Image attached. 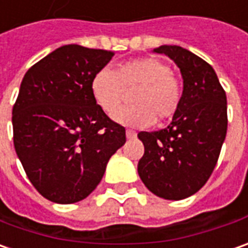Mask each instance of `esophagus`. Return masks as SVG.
Segmentation results:
<instances>
[{
    "label": "esophagus",
    "mask_w": 248,
    "mask_h": 248,
    "mask_svg": "<svg viewBox=\"0 0 248 248\" xmlns=\"http://www.w3.org/2000/svg\"><path fill=\"white\" fill-rule=\"evenodd\" d=\"M125 134H127L128 139H132V138H135L136 136V132L135 131H132V129H127V131H125Z\"/></svg>",
    "instance_id": "esophagus-1"
}]
</instances>
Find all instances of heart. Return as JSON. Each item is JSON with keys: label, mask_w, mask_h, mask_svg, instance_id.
I'll return each mask as SVG.
<instances>
[{"label": "heart", "mask_w": 248, "mask_h": 248, "mask_svg": "<svg viewBox=\"0 0 248 248\" xmlns=\"http://www.w3.org/2000/svg\"><path fill=\"white\" fill-rule=\"evenodd\" d=\"M136 91V104L118 110L128 92ZM91 93L101 109L123 124L149 127L154 120L167 121L180 109L183 83L165 61L157 57L124 61L114 71L101 69L91 80Z\"/></svg>", "instance_id": "heart-1"}]
</instances>
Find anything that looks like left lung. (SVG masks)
Returning a JSON list of instances; mask_svg holds the SVG:
<instances>
[{"label": "left lung", "instance_id": "1", "mask_svg": "<svg viewBox=\"0 0 248 248\" xmlns=\"http://www.w3.org/2000/svg\"><path fill=\"white\" fill-rule=\"evenodd\" d=\"M154 51L180 68L184 93L167 128L138 134L144 146L138 173L157 197L180 201L201 190L213 173L228 127L227 95L212 65L197 54L176 45Z\"/></svg>", "mask_w": 248, "mask_h": 248}]
</instances>
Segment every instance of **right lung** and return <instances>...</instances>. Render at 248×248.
<instances>
[{"label": "right lung", "instance_id": "obj_1", "mask_svg": "<svg viewBox=\"0 0 248 248\" xmlns=\"http://www.w3.org/2000/svg\"><path fill=\"white\" fill-rule=\"evenodd\" d=\"M114 53L65 45L24 75L13 105V144L36 191L75 203L95 190L125 128L110 120L91 93L94 75Z\"/></svg>", "mask_w": 248, "mask_h": 248}]
</instances>
